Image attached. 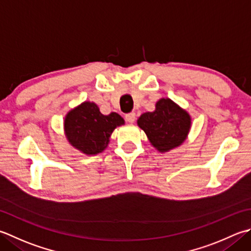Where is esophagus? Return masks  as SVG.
I'll return each instance as SVG.
<instances>
[{"label":"esophagus","instance_id":"obj_1","mask_svg":"<svg viewBox=\"0 0 251 251\" xmlns=\"http://www.w3.org/2000/svg\"><path fill=\"white\" fill-rule=\"evenodd\" d=\"M125 120L128 123H134L136 120V114L135 113H128V114L125 115Z\"/></svg>","mask_w":251,"mask_h":251}]
</instances>
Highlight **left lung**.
Returning <instances> with one entry per match:
<instances>
[{
	"label": "left lung",
	"instance_id": "left-lung-1",
	"mask_svg": "<svg viewBox=\"0 0 251 251\" xmlns=\"http://www.w3.org/2000/svg\"><path fill=\"white\" fill-rule=\"evenodd\" d=\"M137 125L146 132L151 146L164 153L177 148L187 139L191 117L170 98H162L155 103L153 112L140 115Z\"/></svg>",
	"mask_w": 251,
	"mask_h": 251
}]
</instances>
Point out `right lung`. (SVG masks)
<instances>
[{
	"instance_id": "1",
	"label": "right lung",
	"mask_w": 251,
	"mask_h": 251,
	"mask_svg": "<svg viewBox=\"0 0 251 251\" xmlns=\"http://www.w3.org/2000/svg\"><path fill=\"white\" fill-rule=\"evenodd\" d=\"M125 124L115 112L103 115L95 102L85 101L74 107L64 119V134L74 148L86 155L104 151L116 127Z\"/></svg>"
}]
</instances>
